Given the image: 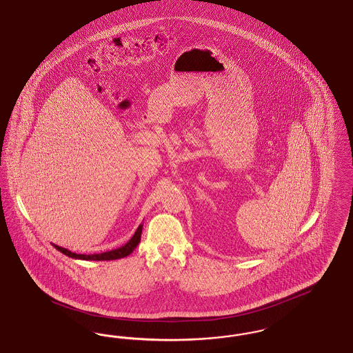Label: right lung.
<instances>
[{
    "instance_id": "obj_1",
    "label": "right lung",
    "mask_w": 353,
    "mask_h": 353,
    "mask_svg": "<svg viewBox=\"0 0 353 353\" xmlns=\"http://www.w3.org/2000/svg\"><path fill=\"white\" fill-rule=\"evenodd\" d=\"M141 230H143V225H139V228L134 232L132 238L124 246L118 248V249H114V250H110V252H101V254H77V252H70V250L65 249V248L57 246L54 243H52V246L58 252L68 255L70 258H74V259H82V261H114V259L124 258V256H127V255H130L131 252H134L136 246L139 245L140 239H141Z\"/></svg>"
}]
</instances>
